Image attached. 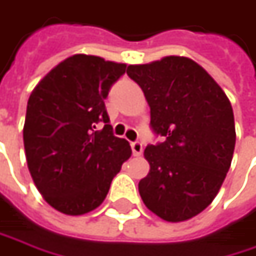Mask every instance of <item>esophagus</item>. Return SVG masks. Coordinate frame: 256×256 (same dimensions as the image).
Wrapping results in <instances>:
<instances>
[{"label": "esophagus", "mask_w": 256, "mask_h": 256, "mask_svg": "<svg viewBox=\"0 0 256 256\" xmlns=\"http://www.w3.org/2000/svg\"><path fill=\"white\" fill-rule=\"evenodd\" d=\"M132 152H133V155H140L142 151H144V145H142V142H139V140H134V142H132Z\"/></svg>", "instance_id": "obj_1"}]
</instances>
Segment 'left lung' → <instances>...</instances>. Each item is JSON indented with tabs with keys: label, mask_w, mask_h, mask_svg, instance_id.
<instances>
[{
	"label": "left lung",
	"mask_w": 256,
	"mask_h": 256,
	"mask_svg": "<svg viewBox=\"0 0 256 256\" xmlns=\"http://www.w3.org/2000/svg\"><path fill=\"white\" fill-rule=\"evenodd\" d=\"M128 74L150 104L152 132L162 138L145 150L151 170L139 182L140 198L162 220H189L217 196L230 168L236 144L232 104L190 58L128 66Z\"/></svg>",
	"instance_id": "left-lung-1"
}]
</instances>
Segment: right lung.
<instances>
[{"instance_id":"1","label":"right lung","mask_w":256,"mask_h":256,"mask_svg":"<svg viewBox=\"0 0 256 256\" xmlns=\"http://www.w3.org/2000/svg\"><path fill=\"white\" fill-rule=\"evenodd\" d=\"M126 64L78 54L54 67L28 101L23 128L30 176L44 199L67 216L100 206L130 158L112 133L104 100Z\"/></svg>"}]
</instances>
